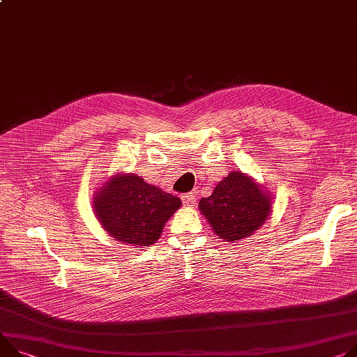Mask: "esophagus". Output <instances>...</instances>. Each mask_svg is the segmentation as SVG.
Returning <instances> with one entry per match:
<instances>
[{"mask_svg":"<svg viewBox=\"0 0 357 357\" xmlns=\"http://www.w3.org/2000/svg\"><path fill=\"white\" fill-rule=\"evenodd\" d=\"M181 202L184 206H191V204H195L196 196H195V193H185L181 196Z\"/></svg>","mask_w":357,"mask_h":357,"instance_id":"obj_1","label":"esophagus"}]
</instances>
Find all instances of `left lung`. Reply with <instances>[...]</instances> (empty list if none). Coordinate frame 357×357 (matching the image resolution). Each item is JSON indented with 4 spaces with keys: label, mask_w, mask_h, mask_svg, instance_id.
<instances>
[{
    "label": "left lung",
    "mask_w": 357,
    "mask_h": 357,
    "mask_svg": "<svg viewBox=\"0 0 357 357\" xmlns=\"http://www.w3.org/2000/svg\"><path fill=\"white\" fill-rule=\"evenodd\" d=\"M264 191L245 174L231 172L199 207L217 236L236 241L252 236L270 213Z\"/></svg>",
    "instance_id": "1"
}]
</instances>
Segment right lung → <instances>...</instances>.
<instances>
[{
	"instance_id": "obj_1",
	"label": "right lung",
	"mask_w": 357,
	"mask_h": 357,
	"mask_svg": "<svg viewBox=\"0 0 357 357\" xmlns=\"http://www.w3.org/2000/svg\"><path fill=\"white\" fill-rule=\"evenodd\" d=\"M180 206L177 196L135 174L113 177L94 199V211L104 230L114 240L135 248L155 243Z\"/></svg>"
}]
</instances>
